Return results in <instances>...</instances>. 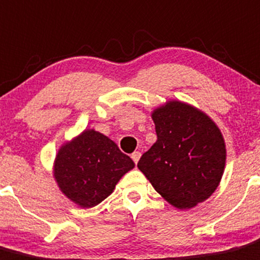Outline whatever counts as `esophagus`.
I'll return each mask as SVG.
<instances>
[{
  "instance_id": "esophagus-1",
  "label": "esophagus",
  "mask_w": 260,
  "mask_h": 260,
  "mask_svg": "<svg viewBox=\"0 0 260 260\" xmlns=\"http://www.w3.org/2000/svg\"><path fill=\"white\" fill-rule=\"evenodd\" d=\"M131 157H132V160L135 161V164H137L138 160H140V157H141V152L140 151H136V152H133L132 155H131Z\"/></svg>"
}]
</instances>
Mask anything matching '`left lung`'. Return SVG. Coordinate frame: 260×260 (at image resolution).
<instances>
[{
  "instance_id": "obj_1",
  "label": "left lung",
  "mask_w": 260,
  "mask_h": 260,
  "mask_svg": "<svg viewBox=\"0 0 260 260\" xmlns=\"http://www.w3.org/2000/svg\"><path fill=\"white\" fill-rule=\"evenodd\" d=\"M157 141L137 166L157 193L185 210L207 200L218 186L226 148L217 125L196 108L169 102L152 113Z\"/></svg>"
}]
</instances>
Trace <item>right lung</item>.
I'll list each match as a JSON object with an SVG mask.
<instances>
[{"mask_svg": "<svg viewBox=\"0 0 260 260\" xmlns=\"http://www.w3.org/2000/svg\"><path fill=\"white\" fill-rule=\"evenodd\" d=\"M133 168L132 158L112 140L90 129L60 147L54 178L70 200L89 208L104 201L118 180Z\"/></svg>", "mask_w": 260, "mask_h": 260, "instance_id": "1", "label": "right lung"}]
</instances>
